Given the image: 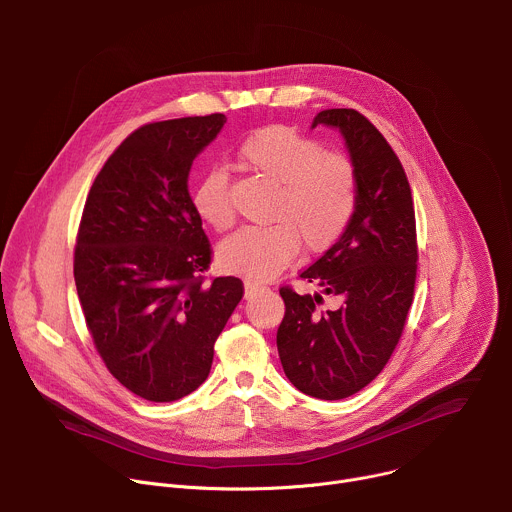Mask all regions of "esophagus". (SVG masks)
I'll return each instance as SVG.
<instances>
[{
    "instance_id": "esophagus-1",
    "label": "esophagus",
    "mask_w": 512,
    "mask_h": 512,
    "mask_svg": "<svg viewBox=\"0 0 512 512\" xmlns=\"http://www.w3.org/2000/svg\"><path fill=\"white\" fill-rule=\"evenodd\" d=\"M259 289H261V287H257L255 283H251V281H245V298H247V300H249V298H253Z\"/></svg>"
}]
</instances>
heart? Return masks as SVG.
Here are the masks:
<instances>
[{"mask_svg": "<svg viewBox=\"0 0 512 512\" xmlns=\"http://www.w3.org/2000/svg\"><path fill=\"white\" fill-rule=\"evenodd\" d=\"M249 172L277 186L271 227H245L218 247V263L229 273L269 279L300 253L330 251L348 231L358 206L354 164L287 125H267L249 133L237 148ZM190 202L202 223L229 231L235 223L231 180L223 170L204 172Z\"/></svg>", "mask_w": 512, "mask_h": 512, "instance_id": "heart-1", "label": "heart"}]
</instances>
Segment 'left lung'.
Listing matches in <instances>:
<instances>
[{"label": "left lung", "mask_w": 512, "mask_h": 512, "mask_svg": "<svg viewBox=\"0 0 512 512\" xmlns=\"http://www.w3.org/2000/svg\"><path fill=\"white\" fill-rule=\"evenodd\" d=\"M338 127L358 174V206L344 237L300 273L322 296L279 287L285 316L277 350L285 377L302 393L338 401L367 387L397 348L413 302L417 229L411 186L383 133L354 109H324L314 125Z\"/></svg>", "instance_id": "8db88e82"}]
</instances>
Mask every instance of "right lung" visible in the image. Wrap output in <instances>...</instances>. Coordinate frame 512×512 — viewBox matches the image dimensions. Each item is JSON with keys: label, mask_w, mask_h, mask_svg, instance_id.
I'll use <instances>...</instances> for the list:
<instances>
[{"label": "right lung", "mask_w": 512, "mask_h": 512, "mask_svg": "<svg viewBox=\"0 0 512 512\" xmlns=\"http://www.w3.org/2000/svg\"><path fill=\"white\" fill-rule=\"evenodd\" d=\"M225 123L212 113L141 125L87 194L77 294L105 367L145 401H178L206 381L245 294L239 277L206 281L212 247L188 194L194 158Z\"/></svg>", "instance_id": "add662e5"}]
</instances>
